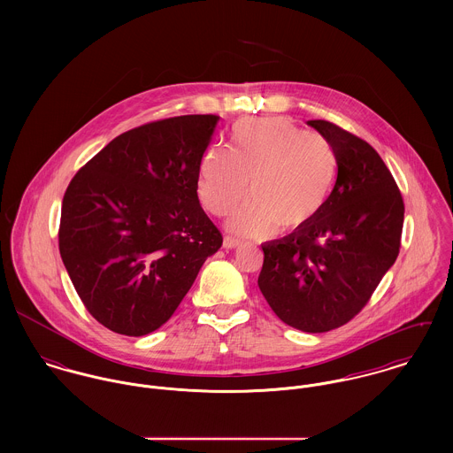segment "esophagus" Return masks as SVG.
Masks as SVG:
<instances>
[{"instance_id": "obj_1", "label": "esophagus", "mask_w": 453, "mask_h": 453, "mask_svg": "<svg viewBox=\"0 0 453 453\" xmlns=\"http://www.w3.org/2000/svg\"><path fill=\"white\" fill-rule=\"evenodd\" d=\"M239 244H241V241L235 239V237H228V235H226V237L223 239V248H225V250H235Z\"/></svg>"}]
</instances>
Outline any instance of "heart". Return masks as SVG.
Here are the masks:
<instances>
[{
    "mask_svg": "<svg viewBox=\"0 0 453 453\" xmlns=\"http://www.w3.org/2000/svg\"><path fill=\"white\" fill-rule=\"evenodd\" d=\"M336 176V155L319 132H305L284 117L242 120L232 132L230 151L203 153L196 194L205 211L230 214L228 228L246 237H268L309 226L324 209Z\"/></svg>",
    "mask_w": 453,
    "mask_h": 453,
    "instance_id": "1",
    "label": "heart"
}]
</instances>
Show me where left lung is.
Instances as JSON below:
<instances>
[{
  "label": "left lung",
  "mask_w": 453,
  "mask_h": 453,
  "mask_svg": "<svg viewBox=\"0 0 453 453\" xmlns=\"http://www.w3.org/2000/svg\"><path fill=\"white\" fill-rule=\"evenodd\" d=\"M307 124L336 155V183L309 226L261 246L258 286L282 323L324 333L357 316L394 265L404 203L366 141L326 120Z\"/></svg>",
  "instance_id": "8db88e82"
}]
</instances>
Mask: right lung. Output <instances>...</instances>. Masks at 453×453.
Listing matches in <instances>:
<instances>
[{
    "mask_svg": "<svg viewBox=\"0 0 453 453\" xmlns=\"http://www.w3.org/2000/svg\"><path fill=\"white\" fill-rule=\"evenodd\" d=\"M218 120L185 115L127 130L71 180L59 251L80 300L104 327L127 336L158 329L221 248L196 195Z\"/></svg>",
    "mask_w": 453,
    "mask_h": 453,
    "instance_id": "obj_1",
    "label": "right lung"
}]
</instances>
